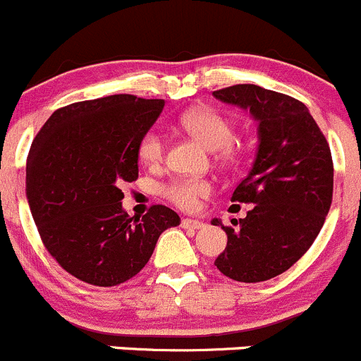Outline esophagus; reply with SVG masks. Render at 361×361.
<instances>
[{"label": "esophagus", "instance_id": "esophagus-1", "mask_svg": "<svg viewBox=\"0 0 361 361\" xmlns=\"http://www.w3.org/2000/svg\"><path fill=\"white\" fill-rule=\"evenodd\" d=\"M180 226H182V228H184V229H202L205 224H203L202 221H196V219L185 217V219H182Z\"/></svg>", "mask_w": 361, "mask_h": 361}]
</instances>
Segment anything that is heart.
<instances>
[{"instance_id":"obj_1","label":"heart","mask_w":361,"mask_h":361,"mask_svg":"<svg viewBox=\"0 0 361 361\" xmlns=\"http://www.w3.org/2000/svg\"><path fill=\"white\" fill-rule=\"evenodd\" d=\"M180 126L207 149L217 151L229 146L235 137L233 125L214 109H195L180 118ZM165 156V139L158 128L147 130L139 142V158L146 165H158ZM166 196L185 210H195L200 200L210 192V182L203 179L176 180L165 189Z\"/></svg>"}]
</instances>
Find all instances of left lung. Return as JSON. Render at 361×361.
Wrapping results in <instances>:
<instances>
[{
    "label": "left lung",
    "instance_id": "1",
    "mask_svg": "<svg viewBox=\"0 0 361 361\" xmlns=\"http://www.w3.org/2000/svg\"><path fill=\"white\" fill-rule=\"evenodd\" d=\"M221 102L248 111L257 123V151L231 200L254 205L240 228L222 224L228 247L215 266L231 280L257 283L285 273L318 236L334 191L330 147L299 100L257 85L214 92Z\"/></svg>",
    "mask_w": 361,
    "mask_h": 361
}]
</instances>
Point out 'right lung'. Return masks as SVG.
I'll return each instance as SVG.
<instances>
[{"label":"right lung","instance_id":"obj_1","mask_svg":"<svg viewBox=\"0 0 361 361\" xmlns=\"http://www.w3.org/2000/svg\"><path fill=\"white\" fill-rule=\"evenodd\" d=\"M165 107L135 95L83 100L55 111L32 142L25 196L47 250L85 283L114 287L135 276L159 235L180 224L165 205L142 219L121 205L139 177V142Z\"/></svg>","mask_w":361,"mask_h":361}]
</instances>
